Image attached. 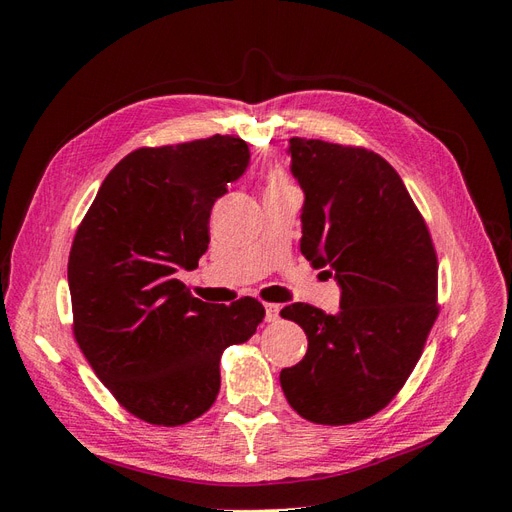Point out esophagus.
Masks as SVG:
<instances>
[{"instance_id":"34e87169","label":"esophagus","mask_w":512,"mask_h":512,"mask_svg":"<svg viewBox=\"0 0 512 512\" xmlns=\"http://www.w3.org/2000/svg\"><path fill=\"white\" fill-rule=\"evenodd\" d=\"M265 318H267V322H275L277 318H280V305L265 303Z\"/></svg>"}]
</instances>
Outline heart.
Returning <instances> with one entry per match:
<instances>
[{
	"instance_id": "1",
	"label": "heart",
	"mask_w": 512,
	"mask_h": 512,
	"mask_svg": "<svg viewBox=\"0 0 512 512\" xmlns=\"http://www.w3.org/2000/svg\"><path fill=\"white\" fill-rule=\"evenodd\" d=\"M284 183H286V179L280 170H273V173H269V188H273V185H284Z\"/></svg>"
}]
</instances>
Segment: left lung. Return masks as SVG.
<instances>
[{
    "instance_id": "8db88e82",
    "label": "left lung",
    "mask_w": 512,
    "mask_h": 512,
    "mask_svg": "<svg viewBox=\"0 0 512 512\" xmlns=\"http://www.w3.org/2000/svg\"><path fill=\"white\" fill-rule=\"evenodd\" d=\"M305 194L301 252L342 288L339 312L282 309L307 335L303 361L282 369L288 404L318 425L374 416L406 384L438 318V258L423 215L378 153L290 138Z\"/></svg>"
}]
</instances>
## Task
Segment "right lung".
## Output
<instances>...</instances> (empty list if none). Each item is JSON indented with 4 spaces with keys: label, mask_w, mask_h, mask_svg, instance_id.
Here are the masks:
<instances>
[{
    "label": "right lung",
    "mask_w": 512,
    "mask_h": 512,
    "mask_svg": "<svg viewBox=\"0 0 512 512\" xmlns=\"http://www.w3.org/2000/svg\"><path fill=\"white\" fill-rule=\"evenodd\" d=\"M247 164L239 136L215 134L128 153L102 181L68 258L72 331L119 404L151 425L177 427L220 393V359L265 318L252 297L230 305L192 297L209 245V215Z\"/></svg>",
    "instance_id": "right-lung-1"
}]
</instances>
